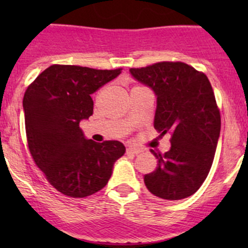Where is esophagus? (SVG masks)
<instances>
[{"instance_id": "34e87169", "label": "esophagus", "mask_w": 248, "mask_h": 248, "mask_svg": "<svg viewBox=\"0 0 248 248\" xmlns=\"http://www.w3.org/2000/svg\"><path fill=\"white\" fill-rule=\"evenodd\" d=\"M139 152H140V150L137 149V147H134V146H128V147H127V154L137 155V154H139Z\"/></svg>"}]
</instances>
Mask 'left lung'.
<instances>
[{"label":"left lung","mask_w":248,"mask_h":248,"mask_svg":"<svg viewBox=\"0 0 248 248\" xmlns=\"http://www.w3.org/2000/svg\"><path fill=\"white\" fill-rule=\"evenodd\" d=\"M131 74L154 90V126L171 136L170 150L157 158V168L144 176L147 189L166 201L196 193L206 179L221 132V114L214 90L202 72L184 62H157Z\"/></svg>","instance_id":"1"}]
</instances>
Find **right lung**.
Instances as JSON below:
<instances>
[{
	"label": "right lung",
	"instance_id": "1",
	"mask_svg": "<svg viewBox=\"0 0 248 248\" xmlns=\"http://www.w3.org/2000/svg\"><path fill=\"white\" fill-rule=\"evenodd\" d=\"M121 71L52 64L25 92L29 150L49 184L64 196L85 198L101 191L126 151L117 140L86 139L79 127L93 114L91 94Z\"/></svg>",
	"mask_w": 248,
	"mask_h": 248
}]
</instances>
